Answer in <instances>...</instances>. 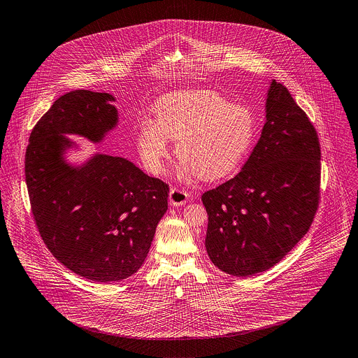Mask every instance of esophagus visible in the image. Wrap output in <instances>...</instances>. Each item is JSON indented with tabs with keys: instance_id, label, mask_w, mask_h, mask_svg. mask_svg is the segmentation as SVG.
I'll return each instance as SVG.
<instances>
[{
	"instance_id": "34e87169",
	"label": "esophagus",
	"mask_w": 358,
	"mask_h": 358,
	"mask_svg": "<svg viewBox=\"0 0 358 358\" xmlns=\"http://www.w3.org/2000/svg\"><path fill=\"white\" fill-rule=\"evenodd\" d=\"M189 193L185 192V190H180V189H176V187H172L171 192H169V203L173 205V206H182L187 202L189 199Z\"/></svg>"
}]
</instances>
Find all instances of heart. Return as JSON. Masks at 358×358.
I'll use <instances>...</instances> for the list:
<instances>
[{
	"instance_id": "heart-1",
	"label": "heart",
	"mask_w": 358,
	"mask_h": 358,
	"mask_svg": "<svg viewBox=\"0 0 358 358\" xmlns=\"http://www.w3.org/2000/svg\"><path fill=\"white\" fill-rule=\"evenodd\" d=\"M156 123L145 122L138 134V152L153 175L164 172L169 157L168 138L175 141L178 176L217 180L232 173L249 153L256 117L250 108L232 103L213 90H182L162 98Z\"/></svg>"
}]
</instances>
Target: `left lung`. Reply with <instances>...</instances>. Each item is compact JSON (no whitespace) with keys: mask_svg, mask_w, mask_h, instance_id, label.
<instances>
[{"mask_svg":"<svg viewBox=\"0 0 358 358\" xmlns=\"http://www.w3.org/2000/svg\"><path fill=\"white\" fill-rule=\"evenodd\" d=\"M320 143L290 92L271 82L260 139L242 171L205 192V248L223 272L250 276L303 238L320 199Z\"/></svg>","mask_w":358,"mask_h":358,"instance_id":"8db88e82","label":"left lung"}]
</instances>
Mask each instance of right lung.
<instances>
[{
    "instance_id": "right-lung-1",
    "label": "right lung",
    "mask_w": 358,
    "mask_h": 358,
    "mask_svg": "<svg viewBox=\"0 0 358 358\" xmlns=\"http://www.w3.org/2000/svg\"><path fill=\"white\" fill-rule=\"evenodd\" d=\"M115 97L75 90L56 99L35 124L26 150V183L34 220L50 253L94 282H117L146 259L168 209L169 187L123 157L96 153L66 163L80 135L98 143L117 126Z\"/></svg>"
}]
</instances>
